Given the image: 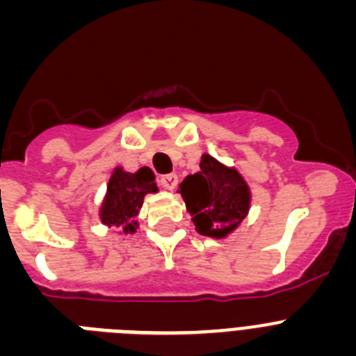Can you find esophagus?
Here are the masks:
<instances>
[{
    "label": "esophagus",
    "mask_w": 356,
    "mask_h": 356,
    "mask_svg": "<svg viewBox=\"0 0 356 356\" xmlns=\"http://www.w3.org/2000/svg\"><path fill=\"white\" fill-rule=\"evenodd\" d=\"M159 181L163 188H168V191H175L176 185H178V176H176L175 172H171V175H163Z\"/></svg>",
    "instance_id": "1"
}]
</instances>
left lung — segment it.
I'll return each mask as SVG.
<instances>
[{"instance_id": "1", "label": "left lung", "mask_w": 356, "mask_h": 356, "mask_svg": "<svg viewBox=\"0 0 356 356\" xmlns=\"http://www.w3.org/2000/svg\"><path fill=\"white\" fill-rule=\"evenodd\" d=\"M200 168L180 184L181 197L197 234L226 237L246 217L250 188L235 169L225 168L210 155L201 156Z\"/></svg>"}]
</instances>
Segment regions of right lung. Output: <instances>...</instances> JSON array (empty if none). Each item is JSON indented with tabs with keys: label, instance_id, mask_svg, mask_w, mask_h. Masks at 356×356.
<instances>
[{
	"label": "right lung",
	"instance_id": "right-lung-1",
	"mask_svg": "<svg viewBox=\"0 0 356 356\" xmlns=\"http://www.w3.org/2000/svg\"><path fill=\"white\" fill-rule=\"evenodd\" d=\"M147 193H156L155 175L149 168H140L137 172L118 168L106 187L102 221L108 226H122L127 234L135 232L134 217L139 213Z\"/></svg>",
	"mask_w": 356,
	"mask_h": 356
}]
</instances>
